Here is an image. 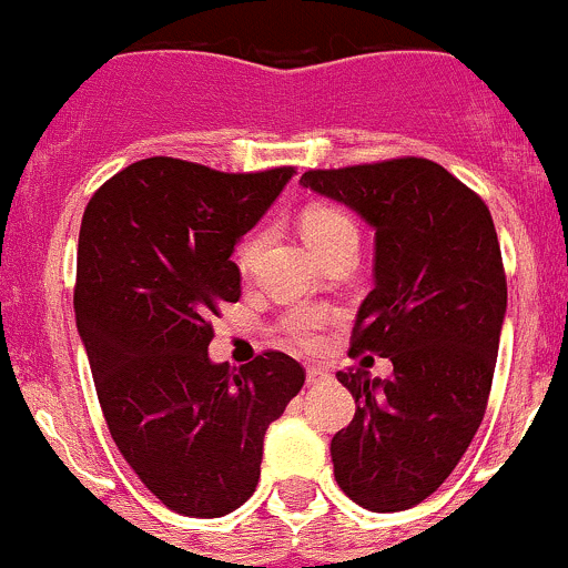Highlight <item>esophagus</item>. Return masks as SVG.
Segmentation results:
<instances>
[{"label":"esophagus","instance_id":"34e87169","mask_svg":"<svg viewBox=\"0 0 568 568\" xmlns=\"http://www.w3.org/2000/svg\"><path fill=\"white\" fill-rule=\"evenodd\" d=\"M326 368H321V365H307V385H321V382L326 379Z\"/></svg>","mask_w":568,"mask_h":568}]
</instances>
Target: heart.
<instances>
[{
    "mask_svg": "<svg viewBox=\"0 0 568 568\" xmlns=\"http://www.w3.org/2000/svg\"><path fill=\"white\" fill-rule=\"evenodd\" d=\"M343 227H354V222L348 220L343 211L329 209V205H313V209H307L305 216H302V236H305V242L311 244V247L313 244H318L321 239L343 231ZM257 244H261L257 239H250V242L244 244L242 252H239V266L250 268V263L255 261ZM321 321L324 318H321L318 313H300V316H294L288 321V329H291V335L302 343V346H316V341H318L316 332H318Z\"/></svg>",
    "mask_w": 568,
    "mask_h": 568,
    "instance_id": "obj_1",
    "label": "heart"
}]
</instances>
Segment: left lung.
Masks as SVG:
<instances>
[{
    "instance_id": "1",
    "label": "left lung",
    "mask_w": 568,
    "mask_h": 568,
    "mask_svg": "<svg viewBox=\"0 0 568 568\" xmlns=\"http://www.w3.org/2000/svg\"><path fill=\"white\" fill-rule=\"evenodd\" d=\"M300 183L374 227L352 354L393 363L390 379L337 374L357 412L332 437L335 480L368 511H406L443 486L484 420L508 305L495 222L428 159L311 170Z\"/></svg>"
}]
</instances>
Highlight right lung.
I'll return each instance as SVG.
<instances>
[{"label":"right lung","instance_id":"right-lung-1","mask_svg":"<svg viewBox=\"0 0 568 568\" xmlns=\"http://www.w3.org/2000/svg\"><path fill=\"white\" fill-rule=\"evenodd\" d=\"M294 173L153 156L84 209L73 307L101 412L142 484L183 517H225L250 500L266 428L305 385L283 352L239 374L209 357L211 316L242 296L233 247Z\"/></svg>","mask_w":568,"mask_h":568}]
</instances>
